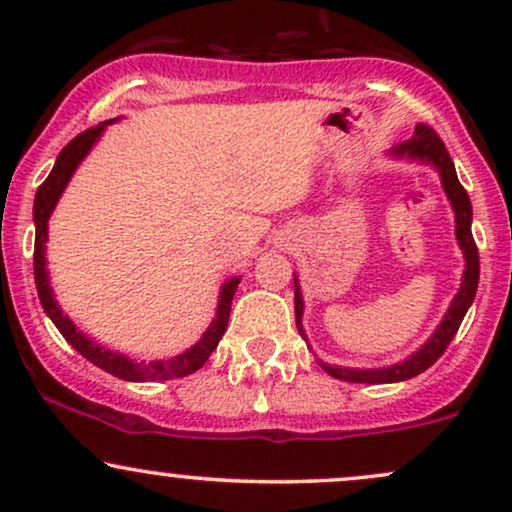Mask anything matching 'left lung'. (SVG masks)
I'll return each instance as SVG.
<instances>
[{"mask_svg": "<svg viewBox=\"0 0 512 512\" xmlns=\"http://www.w3.org/2000/svg\"><path fill=\"white\" fill-rule=\"evenodd\" d=\"M395 154L397 156H411V158H421V161H431L433 166L438 168L440 178H443V187L448 192L452 209H455V233H457V243L464 252V260H467V269H464L462 276V289L452 301L448 315L445 320L440 322V327L428 339L426 346H421L414 356L407 358L404 363H397V366L390 368H375V370H354V368H337V366H325L322 368L337 380H346V383H399V380H409L414 375L424 373L426 368H431L433 363L438 361L440 356L445 354L448 344L452 342L457 330H460L464 313L469 310L472 305L474 296H477V286H479V250L477 243H474L472 236V202H469L467 190L460 185L457 180L455 166H452V158L445 149L443 139L438 137L436 129L426 127V125H416L414 129V137L409 142L395 146ZM296 325L298 332L303 334L301 327V315H303V298H301V289H298V281H296Z\"/></svg>", "mask_w": 512, "mask_h": 512, "instance_id": "left-lung-1", "label": "left lung"}]
</instances>
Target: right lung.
I'll return each instance as SVG.
<instances>
[{
    "label": "right lung",
    "instance_id": "obj_1",
    "mask_svg": "<svg viewBox=\"0 0 512 512\" xmlns=\"http://www.w3.org/2000/svg\"><path fill=\"white\" fill-rule=\"evenodd\" d=\"M103 125L86 129V132L76 134L57 156L55 168L50 170V175L45 178L43 185L35 192V204H33V219H35V252H33V272H35V286H38L40 303H43L45 313L50 315V320L55 322L57 330L62 332V337L79 351L81 356L88 358L91 363H96L98 368H103L105 373L115 375V378L132 380V383H144V380H170V378H185V375L195 373L207 363L211 351L216 349L219 339L223 337L228 327V315H231V301L233 293L238 289V279H231L228 284H223L221 298H219V310H216L214 322L204 337L192 346L185 354L170 358V361H151V363H134L129 358L113 354V351L103 349V346L93 344L91 339H86L84 334L76 330V325L69 320L67 315H62V310L57 308L55 298H52V289L48 281V272H45V240H48V219L55 209L57 199H60L64 185L72 178L74 168L79 166L81 158L88 154L93 142L98 139V134L103 132Z\"/></svg>",
    "mask_w": 512,
    "mask_h": 512
}]
</instances>
